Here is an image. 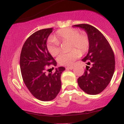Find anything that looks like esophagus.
Listing matches in <instances>:
<instances>
[{
    "mask_svg": "<svg viewBox=\"0 0 124 124\" xmlns=\"http://www.w3.org/2000/svg\"><path fill=\"white\" fill-rule=\"evenodd\" d=\"M74 68L73 66H68L66 67V69H70V70H72V69H73Z\"/></svg>",
    "mask_w": 124,
    "mask_h": 124,
    "instance_id": "1",
    "label": "esophagus"
}]
</instances>
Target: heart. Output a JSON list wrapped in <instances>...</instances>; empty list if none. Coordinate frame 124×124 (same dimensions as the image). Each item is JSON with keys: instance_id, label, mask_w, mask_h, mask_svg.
<instances>
[{"instance_id": "heart-1", "label": "heart", "mask_w": 124, "mask_h": 124, "mask_svg": "<svg viewBox=\"0 0 124 124\" xmlns=\"http://www.w3.org/2000/svg\"><path fill=\"white\" fill-rule=\"evenodd\" d=\"M54 38L49 39L47 44L48 52L53 56H57L60 52V42H70L69 49L72 50L68 53L61 54L58 57V63L61 65H72L74 61L80 56L81 52L82 54H85L89 50L90 40L87 34L84 32H79V30L76 28H66L59 30Z\"/></svg>"}]
</instances>
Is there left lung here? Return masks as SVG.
<instances>
[{"instance_id":"1","label":"left lung","mask_w":124,"mask_h":124,"mask_svg":"<svg viewBox=\"0 0 124 124\" xmlns=\"http://www.w3.org/2000/svg\"><path fill=\"white\" fill-rule=\"evenodd\" d=\"M83 28L90 40L89 52L82 61L86 70L78 79L79 87L91 95L100 93L111 80L115 70L114 54L108 41L96 27L87 24L74 25Z\"/></svg>"}]
</instances>
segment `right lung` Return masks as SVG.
<instances>
[{"instance_id":"right-lung-1","label":"right lung","mask_w":124,"mask_h":124,"mask_svg":"<svg viewBox=\"0 0 124 124\" xmlns=\"http://www.w3.org/2000/svg\"><path fill=\"white\" fill-rule=\"evenodd\" d=\"M52 28L38 30L25 41L20 54V66L23 80L28 90L36 99L44 101L52 100L60 92L61 76L64 67L46 74L49 67L56 62L48 52L46 41Z\"/></svg>"}]
</instances>
